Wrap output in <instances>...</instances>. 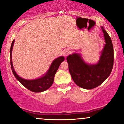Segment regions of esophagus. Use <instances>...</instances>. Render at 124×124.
I'll list each match as a JSON object with an SVG mask.
<instances>
[{
  "mask_svg": "<svg viewBox=\"0 0 124 124\" xmlns=\"http://www.w3.org/2000/svg\"><path fill=\"white\" fill-rule=\"evenodd\" d=\"M63 55H65V56H67L68 54H70V51L69 50H68V49H65V50L63 51Z\"/></svg>",
  "mask_w": 124,
  "mask_h": 124,
  "instance_id": "esophagus-1",
  "label": "esophagus"
}]
</instances>
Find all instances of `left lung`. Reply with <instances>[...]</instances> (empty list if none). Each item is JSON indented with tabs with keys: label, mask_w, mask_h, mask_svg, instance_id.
Instances as JSON below:
<instances>
[{
	"label": "left lung",
	"mask_w": 124,
	"mask_h": 124,
	"mask_svg": "<svg viewBox=\"0 0 124 124\" xmlns=\"http://www.w3.org/2000/svg\"><path fill=\"white\" fill-rule=\"evenodd\" d=\"M105 42L99 61L89 63L80 53H73L67 56L69 70L72 79L78 86L92 89L101 85L109 76L114 65V49L109 35L101 27Z\"/></svg>",
	"instance_id": "left-lung-1"
}]
</instances>
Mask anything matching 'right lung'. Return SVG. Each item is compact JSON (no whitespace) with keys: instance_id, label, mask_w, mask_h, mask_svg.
<instances>
[{"instance_id":"add662e5","label":"right lung","mask_w":124,"mask_h":124,"mask_svg":"<svg viewBox=\"0 0 124 124\" xmlns=\"http://www.w3.org/2000/svg\"><path fill=\"white\" fill-rule=\"evenodd\" d=\"M14 44H15V39L13 41L12 45L10 47V64L14 76L16 78L17 80L20 83L21 85H23L25 88L30 90L32 92L35 93H39L42 92L46 90L52 86L54 80V77L56 73V71L58 70V68L60 66L61 63L65 60V58L63 56H59L56 59H55L52 61V63L49 66L48 70L44 75L41 76L39 78H37L35 79H25L21 78L18 76L14 69L13 65L12 62V49L13 47Z\"/></svg>"}]
</instances>
